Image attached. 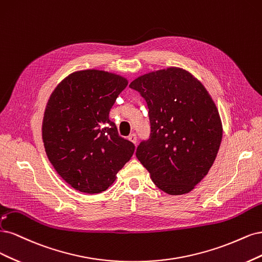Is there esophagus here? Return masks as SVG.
I'll return each instance as SVG.
<instances>
[{
    "label": "esophagus",
    "instance_id": "34e87169",
    "mask_svg": "<svg viewBox=\"0 0 262 262\" xmlns=\"http://www.w3.org/2000/svg\"><path fill=\"white\" fill-rule=\"evenodd\" d=\"M128 139L133 142V143H135V145H136V143H137V136H136V134H130L129 135V136H128Z\"/></svg>",
    "mask_w": 262,
    "mask_h": 262
}]
</instances>
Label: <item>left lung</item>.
<instances>
[{"label": "left lung", "mask_w": 262, "mask_h": 262, "mask_svg": "<svg viewBox=\"0 0 262 262\" xmlns=\"http://www.w3.org/2000/svg\"><path fill=\"white\" fill-rule=\"evenodd\" d=\"M129 87L145 98L151 124L138 160L157 187L172 196L188 193L208 174L222 141L213 99L195 76L176 66L141 75Z\"/></svg>", "instance_id": "8db88e82"}]
</instances>
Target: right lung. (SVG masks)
Instances as JSON below:
<instances>
[{"mask_svg": "<svg viewBox=\"0 0 262 262\" xmlns=\"http://www.w3.org/2000/svg\"><path fill=\"white\" fill-rule=\"evenodd\" d=\"M124 76L100 70L70 74L55 87L42 120V141L56 173L76 190L107 189L135 146L122 138L110 110L127 87Z\"/></svg>", "mask_w": 262, "mask_h": 262, "instance_id": "add662e5", "label": "right lung"}]
</instances>
